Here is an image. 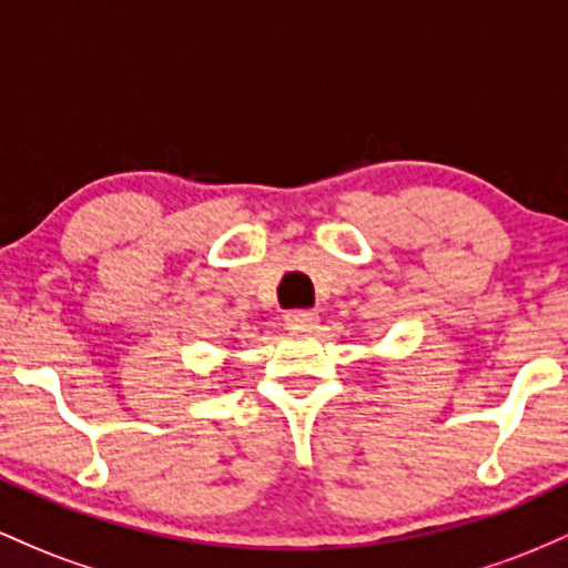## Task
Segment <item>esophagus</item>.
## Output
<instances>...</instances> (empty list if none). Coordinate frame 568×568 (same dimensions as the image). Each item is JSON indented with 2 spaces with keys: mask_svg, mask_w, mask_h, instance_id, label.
Returning a JSON list of instances; mask_svg holds the SVG:
<instances>
[{
  "mask_svg": "<svg viewBox=\"0 0 568 568\" xmlns=\"http://www.w3.org/2000/svg\"><path fill=\"white\" fill-rule=\"evenodd\" d=\"M315 323H317V312L312 310L285 312V325H288V328H312Z\"/></svg>",
  "mask_w": 568,
  "mask_h": 568,
  "instance_id": "esophagus-1",
  "label": "esophagus"
}]
</instances>
